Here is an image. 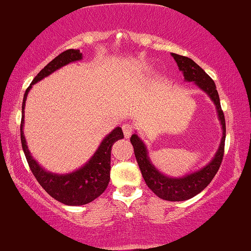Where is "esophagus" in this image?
<instances>
[{
    "label": "esophagus",
    "mask_w": 251,
    "mask_h": 251,
    "mask_svg": "<svg viewBox=\"0 0 251 251\" xmlns=\"http://www.w3.org/2000/svg\"><path fill=\"white\" fill-rule=\"evenodd\" d=\"M122 130H123V134H125L126 138H129L131 136V134L134 132V126L131 125H129V123H126V125L122 126Z\"/></svg>",
    "instance_id": "1"
}]
</instances>
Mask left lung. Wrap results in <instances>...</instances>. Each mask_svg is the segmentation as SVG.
I'll return each mask as SVG.
<instances>
[{"label":"left lung","mask_w":251,"mask_h":251,"mask_svg":"<svg viewBox=\"0 0 251 251\" xmlns=\"http://www.w3.org/2000/svg\"><path fill=\"white\" fill-rule=\"evenodd\" d=\"M172 56L177 63L178 69L183 73L185 81L194 82L200 89H202L210 97V100L216 107L219 121L222 126V138H221L220 147L216 154L214 155L213 160L201 169L187 174L182 177H169V176L160 173V170L155 168L152 162L150 161L148 149H147L143 141L138 137L137 134L131 135L130 142L134 147L135 157H136L138 167H140L147 185L160 199L166 200V201L177 202L189 200L201 193L204 188L208 187L211 179L219 172L223 160V154H225L226 120L225 114L221 108L220 96L216 90V85H215V82L211 79L210 76L191 58L177 54H172Z\"/></svg>","instance_id":"1"}]
</instances>
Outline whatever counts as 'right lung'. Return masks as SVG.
I'll return each instance as SVG.
<instances>
[{"mask_svg": "<svg viewBox=\"0 0 251 251\" xmlns=\"http://www.w3.org/2000/svg\"><path fill=\"white\" fill-rule=\"evenodd\" d=\"M82 52L78 49H68L62 54L49 62L46 67L32 79L31 84L25 90L22 103V120H21V142L25 151V158L30 167L31 173L38 183L56 201L67 205H83L97 199L107 189L110 181V156L111 147L116 141L123 138V131L120 126H116L113 131L102 140L101 144L90 157L87 163L78 169L68 174H55L47 172L37 163L29 151L26 141L23 132L25 126V107L28 93L31 87L41 79H43L50 74H52L60 68L82 60Z\"/></svg>", "mask_w": 251, "mask_h": 251, "instance_id": "obj_1", "label": "right lung"}]
</instances>
